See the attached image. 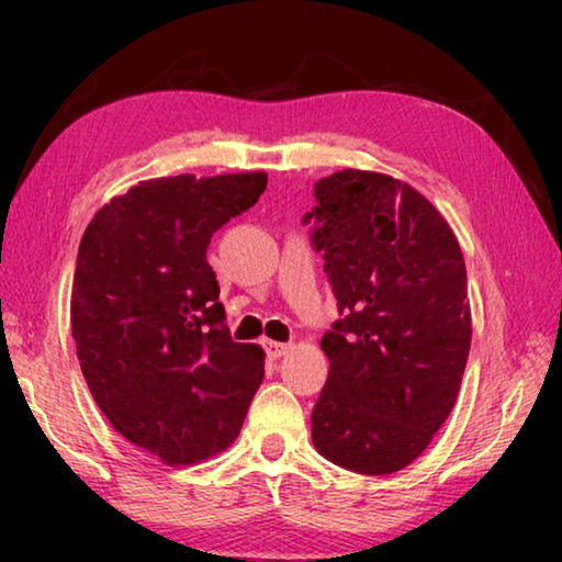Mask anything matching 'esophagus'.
Segmentation results:
<instances>
[{
  "mask_svg": "<svg viewBox=\"0 0 562 562\" xmlns=\"http://www.w3.org/2000/svg\"><path fill=\"white\" fill-rule=\"evenodd\" d=\"M265 322H268V327H265V337H268L270 345H282V341L288 339V331L280 329L278 322L272 319H265Z\"/></svg>",
  "mask_w": 562,
  "mask_h": 562,
  "instance_id": "1",
  "label": "esophagus"
}]
</instances>
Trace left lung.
Instances as JSON below:
<instances>
[{"label":"left lung","mask_w":562,"mask_h":562,"mask_svg":"<svg viewBox=\"0 0 562 562\" xmlns=\"http://www.w3.org/2000/svg\"><path fill=\"white\" fill-rule=\"evenodd\" d=\"M265 186V173L148 180L81 237L71 335L83 379L113 429L168 465L225 451L265 379V351L231 335L205 260Z\"/></svg>","instance_id":"8db88e82"}]
</instances>
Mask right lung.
I'll list each match as a JSON object with an SVG mask.
<instances>
[{"label":"right lung","mask_w":562,"mask_h":562,"mask_svg":"<svg viewBox=\"0 0 562 562\" xmlns=\"http://www.w3.org/2000/svg\"><path fill=\"white\" fill-rule=\"evenodd\" d=\"M315 198L312 243L339 319L322 337L329 376L312 441L347 471H402L451 414L469 359L461 247L431 203L394 178L341 170Z\"/></svg>","instance_id":"1"}]
</instances>
